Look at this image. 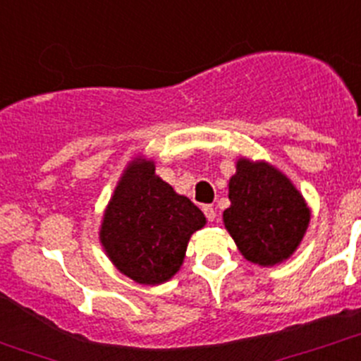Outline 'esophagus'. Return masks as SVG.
<instances>
[{
  "instance_id": "1",
  "label": "esophagus",
  "mask_w": 361,
  "mask_h": 361,
  "mask_svg": "<svg viewBox=\"0 0 361 361\" xmlns=\"http://www.w3.org/2000/svg\"><path fill=\"white\" fill-rule=\"evenodd\" d=\"M203 214H205L209 221L216 219V209L212 205H203Z\"/></svg>"
}]
</instances>
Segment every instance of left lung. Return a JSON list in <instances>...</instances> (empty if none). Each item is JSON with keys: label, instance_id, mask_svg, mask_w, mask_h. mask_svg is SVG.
<instances>
[{"label": "left lung", "instance_id": "obj_1", "mask_svg": "<svg viewBox=\"0 0 361 361\" xmlns=\"http://www.w3.org/2000/svg\"><path fill=\"white\" fill-rule=\"evenodd\" d=\"M228 198L224 228L247 262L274 267L293 256L309 228L310 209L286 173L269 161L238 158Z\"/></svg>", "mask_w": 361, "mask_h": 361}]
</instances>
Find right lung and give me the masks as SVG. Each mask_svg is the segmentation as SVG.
Segmentation results:
<instances>
[{"mask_svg": "<svg viewBox=\"0 0 361 361\" xmlns=\"http://www.w3.org/2000/svg\"><path fill=\"white\" fill-rule=\"evenodd\" d=\"M205 224L203 212L188 196L156 176V163L137 156L103 212L99 242L121 274L156 286L179 272L189 238Z\"/></svg>", "mask_w": 361, "mask_h": 361, "instance_id": "1", "label": "right lung"}]
</instances>
